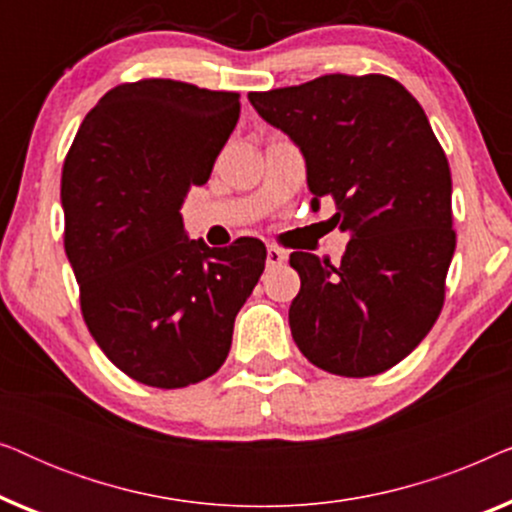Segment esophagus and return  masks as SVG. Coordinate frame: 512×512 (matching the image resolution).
Instances as JSON below:
<instances>
[{
	"label": "esophagus",
	"instance_id": "34e87169",
	"mask_svg": "<svg viewBox=\"0 0 512 512\" xmlns=\"http://www.w3.org/2000/svg\"><path fill=\"white\" fill-rule=\"evenodd\" d=\"M286 261V254L282 249L277 247H270L268 249V258H265V263H268V268H275V265H282Z\"/></svg>",
	"mask_w": 512,
	"mask_h": 512
}]
</instances>
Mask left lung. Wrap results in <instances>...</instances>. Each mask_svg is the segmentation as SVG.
I'll return each instance as SVG.
<instances>
[{
	"instance_id": "1",
	"label": "left lung",
	"mask_w": 512,
	"mask_h": 512,
	"mask_svg": "<svg viewBox=\"0 0 512 512\" xmlns=\"http://www.w3.org/2000/svg\"><path fill=\"white\" fill-rule=\"evenodd\" d=\"M249 102L303 153L312 207L331 198V223L349 233L338 268L291 254L300 275L289 307L293 340L326 373H384L443 310L457 247L443 146L415 97L382 74H326L249 93Z\"/></svg>"
}]
</instances>
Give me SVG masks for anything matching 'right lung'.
<instances>
[{
	"mask_svg": "<svg viewBox=\"0 0 512 512\" xmlns=\"http://www.w3.org/2000/svg\"><path fill=\"white\" fill-rule=\"evenodd\" d=\"M240 118V95L172 79L111 88L62 167L65 251L86 326L132 380L181 389L223 366L265 244L188 240L181 205Z\"/></svg>",
	"mask_w": 512,
	"mask_h": 512,
	"instance_id": "right-lung-1",
	"label": "right lung"
}]
</instances>
